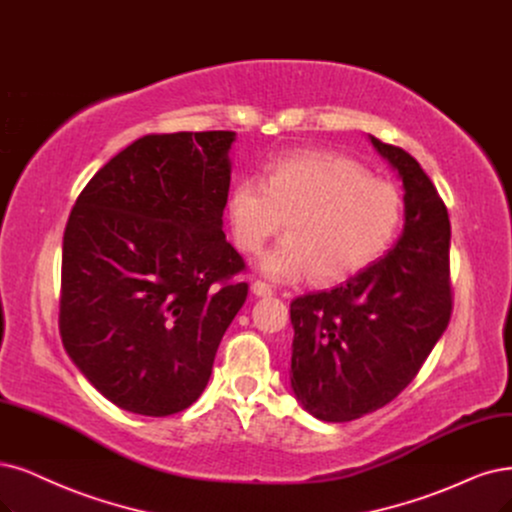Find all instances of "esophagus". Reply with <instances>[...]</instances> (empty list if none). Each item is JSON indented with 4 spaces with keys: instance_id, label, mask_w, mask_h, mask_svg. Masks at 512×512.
<instances>
[{
    "instance_id": "esophagus-1",
    "label": "esophagus",
    "mask_w": 512,
    "mask_h": 512,
    "mask_svg": "<svg viewBox=\"0 0 512 512\" xmlns=\"http://www.w3.org/2000/svg\"><path fill=\"white\" fill-rule=\"evenodd\" d=\"M253 293L257 297H270L274 293V289H272V285H268L266 280H255L253 282Z\"/></svg>"
}]
</instances>
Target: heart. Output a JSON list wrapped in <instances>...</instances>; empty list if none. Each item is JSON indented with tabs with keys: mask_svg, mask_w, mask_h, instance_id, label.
I'll list each match as a JSON object with an SVG mask.
<instances>
[{
	"mask_svg": "<svg viewBox=\"0 0 512 512\" xmlns=\"http://www.w3.org/2000/svg\"><path fill=\"white\" fill-rule=\"evenodd\" d=\"M405 202L392 183L348 156L295 151L266 166L263 181L242 177L227 196V219L242 253H259L287 223L289 238L263 257L276 278L312 272L339 282L384 257L401 232Z\"/></svg>",
	"mask_w": 512,
	"mask_h": 512,
	"instance_id": "obj_1",
	"label": "heart"
}]
</instances>
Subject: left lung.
I'll return each instance as SVG.
<instances>
[{
  "label": "left lung",
  "mask_w": 512,
  "mask_h": 512,
  "mask_svg": "<svg viewBox=\"0 0 512 512\" xmlns=\"http://www.w3.org/2000/svg\"><path fill=\"white\" fill-rule=\"evenodd\" d=\"M371 143L403 179L401 240L346 285L291 301V386L323 422H350L394 401L451 318L447 206L405 149Z\"/></svg>",
  "instance_id": "8db88e82"
}]
</instances>
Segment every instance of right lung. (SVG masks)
I'll list each match as a JSON object with an SVG mask.
<instances>
[{
  "instance_id": "obj_1",
  "label": "right lung",
  "mask_w": 512,
  "mask_h": 512,
  "mask_svg": "<svg viewBox=\"0 0 512 512\" xmlns=\"http://www.w3.org/2000/svg\"><path fill=\"white\" fill-rule=\"evenodd\" d=\"M236 132L145 135L75 200L63 236L59 329L105 399L164 418L192 405L249 285L223 234Z\"/></svg>"
}]
</instances>
